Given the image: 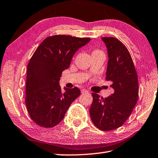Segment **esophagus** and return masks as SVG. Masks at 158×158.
<instances>
[{
    "mask_svg": "<svg viewBox=\"0 0 158 158\" xmlns=\"http://www.w3.org/2000/svg\"><path fill=\"white\" fill-rule=\"evenodd\" d=\"M81 93L82 94H87V93H89V91L87 90V89H83L81 90Z\"/></svg>",
    "mask_w": 158,
    "mask_h": 158,
    "instance_id": "esophagus-1",
    "label": "esophagus"
}]
</instances>
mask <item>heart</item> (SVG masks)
I'll use <instances>...</instances> for the list:
<instances>
[{
  "label": "heart",
  "instance_id": "heart-1",
  "mask_svg": "<svg viewBox=\"0 0 158 158\" xmlns=\"http://www.w3.org/2000/svg\"><path fill=\"white\" fill-rule=\"evenodd\" d=\"M95 52H99V51H95Z\"/></svg>",
  "mask_w": 158,
  "mask_h": 158
}]
</instances>
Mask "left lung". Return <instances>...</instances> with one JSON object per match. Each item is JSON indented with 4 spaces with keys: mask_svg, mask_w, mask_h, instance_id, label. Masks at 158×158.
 Returning a JSON list of instances; mask_svg holds the SVG:
<instances>
[{
    "mask_svg": "<svg viewBox=\"0 0 158 158\" xmlns=\"http://www.w3.org/2000/svg\"><path fill=\"white\" fill-rule=\"evenodd\" d=\"M108 53L106 80L111 82L114 94L100 98L92 93L93 102L89 109L91 120L98 129H118L131 114L138 98V76L131 56L124 44L112 37L102 38Z\"/></svg>",
    "mask_w": 158,
    "mask_h": 158,
    "instance_id": "1",
    "label": "left lung"
}]
</instances>
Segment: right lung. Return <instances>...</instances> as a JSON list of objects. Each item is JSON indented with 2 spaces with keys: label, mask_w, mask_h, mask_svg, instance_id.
Segmentation results:
<instances>
[{
  "label": "right lung",
  "mask_w": 158,
  "mask_h": 158,
  "mask_svg": "<svg viewBox=\"0 0 158 158\" xmlns=\"http://www.w3.org/2000/svg\"><path fill=\"white\" fill-rule=\"evenodd\" d=\"M90 38L56 35L44 39L29 60L27 72V109L38 125L51 128L63 120L71 104L80 95L78 87L59 84L62 72L69 67L73 55Z\"/></svg>",
  "instance_id": "1"
}]
</instances>
